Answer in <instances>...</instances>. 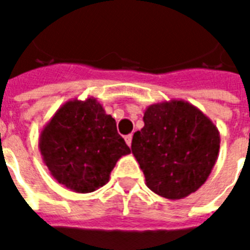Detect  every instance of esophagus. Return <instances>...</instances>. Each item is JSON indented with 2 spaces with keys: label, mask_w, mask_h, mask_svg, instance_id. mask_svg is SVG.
<instances>
[{
  "label": "esophagus",
  "mask_w": 250,
  "mask_h": 250,
  "mask_svg": "<svg viewBox=\"0 0 250 250\" xmlns=\"http://www.w3.org/2000/svg\"><path fill=\"white\" fill-rule=\"evenodd\" d=\"M132 138H133L132 134H129V136L125 137V142H126V145L129 146V147L132 146Z\"/></svg>",
  "instance_id": "34e87169"
}]
</instances>
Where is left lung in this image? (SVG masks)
<instances>
[{"mask_svg": "<svg viewBox=\"0 0 250 250\" xmlns=\"http://www.w3.org/2000/svg\"><path fill=\"white\" fill-rule=\"evenodd\" d=\"M145 126L134 133L132 153L146 185L159 196L182 199L207 181L220 149V134L211 120L183 100L150 105Z\"/></svg>", "mask_w": 250, "mask_h": 250, "instance_id": "1", "label": "left lung"}]
</instances>
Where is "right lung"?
<instances>
[{"mask_svg": "<svg viewBox=\"0 0 250 250\" xmlns=\"http://www.w3.org/2000/svg\"><path fill=\"white\" fill-rule=\"evenodd\" d=\"M39 150L56 181L80 194L103 187L116 162L130 153L116 120L93 97L56 110L41 133Z\"/></svg>", "mask_w": 250, "mask_h": 250, "instance_id": "add662e5", "label": "right lung"}]
</instances>
